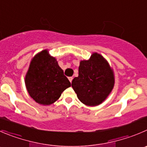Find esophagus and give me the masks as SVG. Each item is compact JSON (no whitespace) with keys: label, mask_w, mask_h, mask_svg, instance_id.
I'll list each match as a JSON object with an SVG mask.
<instances>
[{"label":"esophagus","mask_w":147,"mask_h":147,"mask_svg":"<svg viewBox=\"0 0 147 147\" xmlns=\"http://www.w3.org/2000/svg\"><path fill=\"white\" fill-rule=\"evenodd\" d=\"M68 79H69V82H72V80H73V78H72V77H69V78H68Z\"/></svg>","instance_id":"obj_1"}]
</instances>
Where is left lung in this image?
I'll return each mask as SVG.
<instances>
[{"mask_svg": "<svg viewBox=\"0 0 147 147\" xmlns=\"http://www.w3.org/2000/svg\"><path fill=\"white\" fill-rule=\"evenodd\" d=\"M78 77L73 79L72 87L78 99L88 106L102 103L113 89L114 72L108 61L94 52L88 60L80 62Z\"/></svg>", "mask_w": 147, "mask_h": 147, "instance_id": "obj_1", "label": "left lung"}]
</instances>
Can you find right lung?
<instances>
[{
    "label": "right lung",
    "mask_w": 147,
    "mask_h": 147,
    "mask_svg": "<svg viewBox=\"0 0 147 147\" xmlns=\"http://www.w3.org/2000/svg\"><path fill=\"white\" fill-rule=\"evenodd\" d=\"M25 85L30 96L44 105L54 103L71 86L56 58L51 56L47 49L32 58L26 74Z\"/></svg>",
    "instance_id": "obj_1"
}]
</instances>
